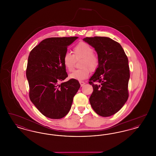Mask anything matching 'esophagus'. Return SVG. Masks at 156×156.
Here are the masks:
<instances>
[{"mask_svg": "<svg viewBox=\"0 0 156 156\" xmlns=\"http://www.w3.org/2000/svg\"><path fill=\"white\" fill-rule=\"evenodd\" d=\"M80 84H81V87L83 86V85L85 84V82L83 81H80Z\"/></svg>", "mask_w": 156, "mask_h": 156, "instance_id": "esophagus-1", "label": "esophagus"}]
</instances>
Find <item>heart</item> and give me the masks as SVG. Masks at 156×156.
Wrapping results in <instances>:
<instances>
[{
    "label": "heart",
    "instance_id": "b5f03b06",
    "mask_svg": "<svg viewBox=\"0 0 156 156\" xmlns=\"http://www.w3.org/2000/svg\"><path fill=\"white\" fill-rule=\"evenodd\" d=\"M94 48L87 43L81 42L76 45L73 48V54L70 52L65 53L62 58V62L68 71L74 69L75 59H81L79 69H76L69 75L71 79L82 81L89 76L90 71H95L99 66V61L97 54L94 52Z\"/></svg>",
    "mask_w": 156,
    "mask_h": 156
}]
</instances>
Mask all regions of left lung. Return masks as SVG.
Instances as JSON below:
<instances>
[{"label": "left lung", "mask_w": 156, "mask_h": 156, "mask_svg": "<svg viewBox=\"0 0 156 156\" xmlns=\"http://www.w3.org/2000/svg\"><path fill=\"white\" fill-rule=\"evenodd\" d=\"M83 40L95 48L99 61L89 80L94 89L90 104L98 115L110 116L119 111L129 98L127 57L119 43L109 37H86Z\"/></svg>", "instance_id": "left-lung-1"}]
</instances>
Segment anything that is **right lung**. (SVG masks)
Listing matches in <instances>:
<instances>
[{"instance_id": "right-lung-1", "label": "right lung", "mask_w": 156, "mask_h": 156, "mask_svg": "<svg viewBox=\"0 0 156 156\" xmlns=\"http://www.w3.org/2000/svg\"><path fill=\"white\" fill-rule=\"evenodd\" d=\"M77 38H48L30 51L26 69L30 101L48 118L61 119L67 115L80 88L76 80L61 82L68 76L63 56L68 46Z\"/></svg>"}]
</instances>
